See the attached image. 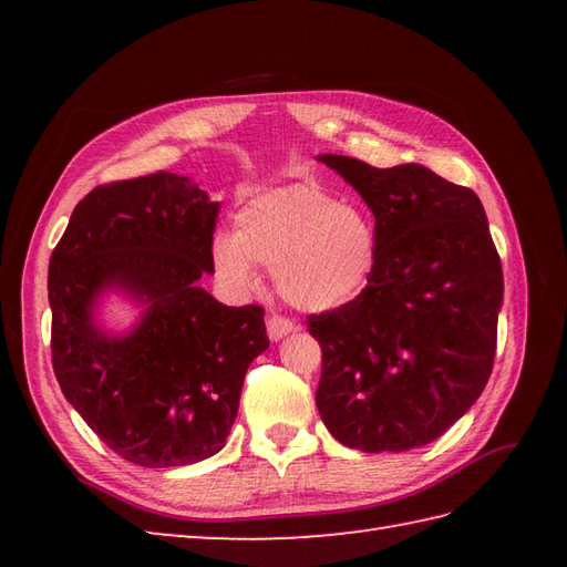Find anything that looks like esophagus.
Here are the masks:
<instances>
[{"label":"esophagus","instance_id":"34e87169","mask_svg":"<svg viewBox=\"0 0 567 567\" xmlns=\"http://www.w3.org/2000/svg\"><path fill=\"white\" fill-rule=\"evenodd\" d=\"M295 331V323L290 321V319H285V317H280V315H270L268 317V336H270V341H282L287 333H292Z\"/></svg>","mask_w":567,"mask_h":567}]
</instances>
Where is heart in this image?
Instances as JSON below:
<instances>
[{
	"instance_id": "1",
	"label": "heart",
	"mask_w": 567,
	"mask_h": 567,
	"mask_svg": "<svg viewBox=\"0 0 567 567\" xmlns=\"http://www.w3.org/2000/svg\"><path fill=\"white\" fill-rule=\"evenodd\" d=\"M212 262L238 295L260 287L270 270L287 305L323 315L351 305L365 290L378 262V231L353 204L336 202L309 183L275 187L238 214V231H216Z\"/></svg>"
}]
</instances>
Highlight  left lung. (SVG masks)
I'll return each mask as SVG.
<instances>
[{
	"label": "left lung",
	"instance_id": "1",
	"mask_svg": "<svg viewBox=\"0 0 567 567\" xmlns=\"http://www.w3.org/2000/svg\"><path fill=\"white\" fill-rule=\"evenodd\" d=\"M375 216L378 262L360 297L309 317L323 363L317 406L336 441L402 453L436 441L483 394L504 277L473 189L419 163L323 153Z\"/></svg>",
	"mask_w": 567,
	"mask_h": 567
}]
</instances>
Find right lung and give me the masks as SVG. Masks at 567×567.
<instances>
[{"label":"right lung","instance_id":"right-lung-1","mask_svg":"<svg viewBox=\"0 0 567 567\" xmlns=\"http://www.w3.org/2000/svg\"><path fill=\"white\" fill-rule=\"evenodd\" d=\"M219 202L189 177L153 173L92 189L48 265L53 370L65 400L128 463L179 467L219 453L246 370L265 348L262 307H226L214 272ZM110 293L140 317L101 323Z\"/></svg>","mask_w":567,"mask_h":567}]
</instances>
